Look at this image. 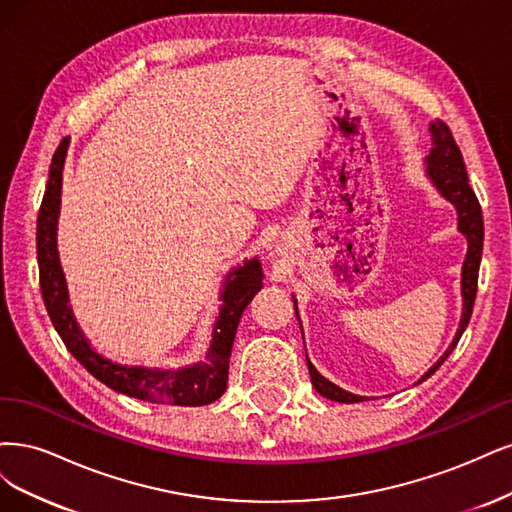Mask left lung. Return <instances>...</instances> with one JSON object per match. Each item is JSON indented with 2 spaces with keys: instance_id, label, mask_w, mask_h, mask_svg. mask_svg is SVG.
<instances>
[{
  "instance_id": "1",
  "label": "left lung",
  "mask_w": 512,
  "mask_h": 512,
  "mask_svg": "<svg viewBox=\"0 0 512 512\" xmlns=\"http://www.w3.org/2000/svg\"><path fill=\"white\" fill-rule=\"evenodd\" d=\"M430 129L434 136V148H432L430 157H427V176L432 178V183L438 187V191L457 208L459 232L468 238V255L464 261V270H461V295H464V312H461L459 329H457V334L447 349V353H444L436 361V364L430 368V372H425L421 381L430 378L444 364V359L451 355L461 334H464L466 325L470 323L474 300H476L478 266H481V253H483V212H481V204H478L476 195L468 183L464 157H461L459 146H457L447 123L438 119L436 123H432ZM308 372H310L312 387H315L327 400L342 402V404H355V402L366 400V398H361V395H353L349 391L336 387L334 383H329L327 378H323L315 370V366H312L310 361H308Z\"/></svg>"
}]
</instances>
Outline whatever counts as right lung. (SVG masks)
<instances>
[{"label":"right lung","instance_id":"right-lung-1","mask_svg":"<svg viewBox=\"0 0 512 512\" xmlns=\"http://www.w3.org/2000/svg\"><path fill=\"white\" fill-rule=\"evenodd\" d=\"M68 138H63L48 170V183L38 212V266H40V291L57 334L68 351L85 366L97 381L110 389L129 395V398L146 400L153 404L174 406H204L219 400L227 389L229 355L236 338V329L244 308L249 306L253 295L261 289V263L259 259L246 261L242 268L234 270L225 280L221 317L214 325L212 346L204 361L183 370H146L127 368L97 355L87 344L78 329L72 310L68 306V291L57 257V217L61 195V172L65 161Z\"/></svg>","mask_w":512,"mask_h":512}]
</instances>
